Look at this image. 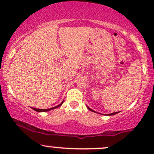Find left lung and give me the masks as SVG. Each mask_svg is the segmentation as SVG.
Instances as JSON below:
<instances>
[{
	"label": "left lung",
	"mask_w": 154,
	"mask_h": 154,
	"mask_svg": "<svg viewBox=\"0 0 154 154\" xmlns=\"http://www.w3.org/2000/svg\"><path fill=\"white\" fill-rule=\"evenodd\" d=\"M88 109H89V110L90 111H93V112H95V111H93V110H92V109H90V108L89 107H88ZM117 113H119V112H114V113H112V114H109V115H114V114H117Z\"/></svg>",
	"instance_id": "8db88e82"
}]
</instances>
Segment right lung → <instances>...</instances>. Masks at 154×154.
Returning <instances> with one entry per match:
<instances>
[{
    "label": "right lung",
    "mask_w": 154,
    "mask_h": 154,
    "mask_svg": "<svg viewBox=\"0 0 154 154\" xmlns=\"http://www.w3.org/2000/svg\"><path fill=\"white\" fill-rule=\"evenodd\" d=\"M63 102L61 103H60L59 106H55V107H53V108H51V109H35V108H32L33 110L36 111H38V112H43V111H50L51 110V109H56V108H58L59 106H61V105H62Z\"/></svg>",
    "instance_id": "add662e5"
}]
</instances>
